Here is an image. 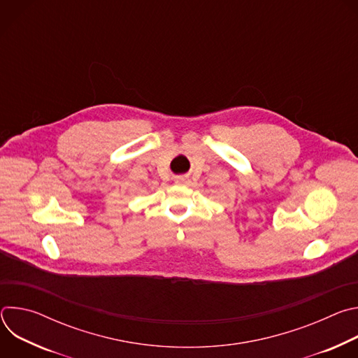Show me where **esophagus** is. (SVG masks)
Here are the masks:
<instances>
[{"label":"esophagus","mask_w":358,"mask_h":358,"mask_svg":"<svg viewBox=\"0 0 358 358\" xmlns=\"http://www.w3.org/2000/svg\"><path fill=\"white\" fill-rule=\"evenodd\" d=\"M174 181H176V184L182 185V184H185V182H187V178H185V177H177Z\"/></svg>","instance_id":"esophagus-1"}]
</instances>
